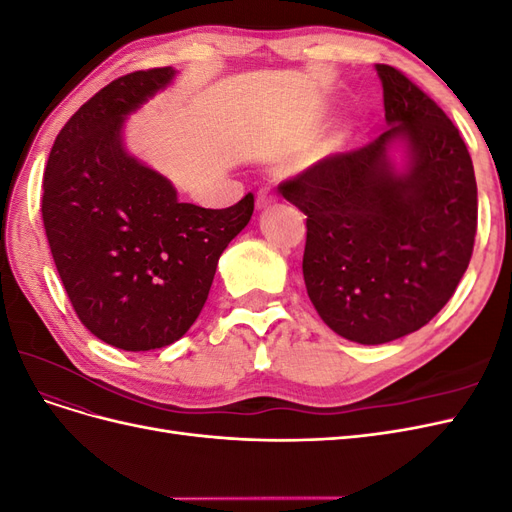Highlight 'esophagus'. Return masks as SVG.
<instances>
[{"label": "esophagus", "instance_id": "34e87169", "mask_svg": "<svg viewBox=\"0 0 512 512\" xmlns=\"http://www.w3.org/2000/svg\"><path fill=\"white\" fill-rule=\"evenodd\" d=\"M271 203H275V194L269 190H260L256 196V207L258 209H267Z\"/></svg>", "mask_w": 512, "mask_h": 512}]
</instances>
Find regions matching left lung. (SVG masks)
<instances>
[{"instance_id": "8db88e82", "label": "left lung", "mask_w": 512, "mask_h": 512, "mask_svg": "<svg viewBox=\"0 0 512 512\" xmlns=\"http://www.w3.org/2000/svg\"><path fill=\"white\" fill-rule=\"evenodd\" d=\"M376 72L389 128L277 188L307 215L303 277L318 316L365 346L440 312L470 265L478 220L472 158L453 121L404 72ZM395 140L409 145L404 174L385 153Z\"/></svg>"}]
</instances>
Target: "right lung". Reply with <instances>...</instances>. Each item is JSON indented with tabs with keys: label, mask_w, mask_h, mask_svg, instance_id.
<instances>
[{
	"label": "right lung",
	"mask_w": 512,
	"mask_h": 512,
	"mask_svg": "<svg viewBox=\"0 0 512 512\" xmlns=\"http://www.w3.org/2000/svg\"><path fill=\"white\" fill-rule=\"evenodd\" d=\"M173 76L138 70L100 89L57 134L42 181L46 239L76 316L130 352L188 333L254 213L252 192L228 209L179 203L173 183L123 149V119Z\"/></svg>",
	"instance_id": "1"
}]
</instances>
